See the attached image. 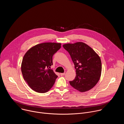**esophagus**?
Returning <instances> with one entry per match:
<instances>
[{"label": "esophagus", "mask_w": 124, "mask_h": 124, "mask_svg": "<svg viewBox=\"0 0 124 124\" xmlns=\"http://www.w3.org/2000/svg\"><path fill=\"white\" fill-rule=\"evenodd\" d=\"M65 73H60V75H61V76H64V75H65Z\"/></svg>", "instance_id": "esophagus-1"}]
</instances>
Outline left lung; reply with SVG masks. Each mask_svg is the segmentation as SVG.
<instances>
[{"label": "left lung", "instance_id": "8db88e82", "mask_svg": "<svg viewBox=\"0 0 124 124\" xmlns=\"http://www.w3.org/2000/svg\"><path fill=\"white\" fill-rule=\"evenodd\" d=\"M63 46L69 53L76 70V78L70 81V85L80 92L90 90L98 82L101 76L100 56L83 42L66 44Z\"/></svg>", "mask_w": 124, "mask_h": 124}]
</instances>
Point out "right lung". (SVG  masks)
Instances as JSON below:
<instances>
[{
  "label": "right lung",
  "instance_id": "obj_1",
  "mask_svg": "<svg viewBox=\"0 0 124 124\" xmlns=\"http://www.w3.org/2000/svg\"><path fill=\"white\" fill-rule=\"evenodd\" d=\"M61 43H44L31 47L24 54L22 73L28 86L35 92H48L58 76L52 70V56L61 48Z\"/></svg>",
  "mask_w": 124,
  "mask_h": 124
}]
</instances>
